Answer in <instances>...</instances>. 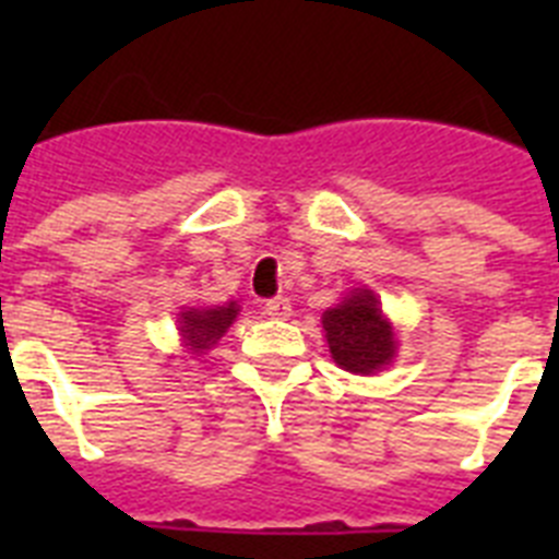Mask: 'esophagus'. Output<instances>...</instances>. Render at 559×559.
Masks as SVG:
<instances>
[{
  "label": "esophagus",
  "instance_id": "obj_1",
  "mask_svg": "<svg viewBox=\"0 0 559 559\" xmlns=\"http://www.w3.org/2000/svg\"><path fill=\"white\" fill-rule=\"evenodd\" d=\"M290 313H294V308H290V299H285V296H276V299L265 302V316H271V319H290Z\"/></svg>",
  "mask_w": 559,
  "mask_h": 559
}]
</instances>
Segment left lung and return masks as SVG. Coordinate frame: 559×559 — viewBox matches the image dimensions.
Returning <instances> with one entry per match:
<instances>
[{
  "label": "left lung",
  "instance_id": "left-lung-1",
  "mask_svg": "<svg viewBox=\"0 0 559 559\" xmlns=\"http://www.w3.org/2000/svg\"><path fill=\"white\" fill-rule=\"evenodd\" d=\"M324 338L341 369L353 374H374L389 367L397 353V335L369 288H355L344 302L324 310Z\"/></svg>",
  "mask_w": 559,
  "mask_h": 559
}]
</instances>
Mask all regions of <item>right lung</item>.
<instances>
[{"mask_svg":"<svg viewBox=\"0 0 559 559\" xmlns=\"http://www.w3.org/2000/svg\"><path fill=\"white\" fill-rule=\"evenodd\" d=\"M237 302L212 305V308H185L179 313V333L190 355H204L221 341V335L237 319Z\"/></svg>","mask_w":559,"mask_h":559,"instance_id":"1","label":"right lung"}]
</instances>
